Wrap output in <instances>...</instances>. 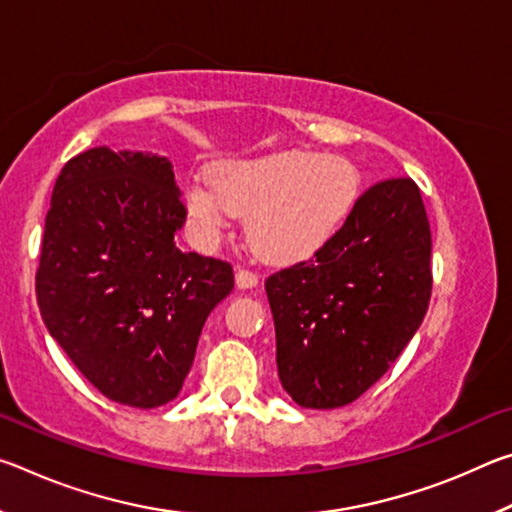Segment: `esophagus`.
Instances as JSON below:
<instances>
[{
    "label": "esophagus",
    "instance_id": "1",
    "mask_svg": "<svg viewBox=\"0 0 512 512\" xmlns=\"http://www.w3.org/2000/svg\"><path fill=\"white\" fill-rule=\"evenodd\" d=\"M235 280H237V287L239 289H253V287H257L259 277H257V273L248 271V268H237Z\"/></svg>",
    "mask_w": 512,
    "mask_h": 512
}]
</instances>
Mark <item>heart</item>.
<instances>
[{
	"label": "heart",
	"mask_w": 512,
	"mask_h": 512,
	"mask_svg": "<svg viewBox=\"0 0 512 512\" xmlns=\"http://www.w3.org/2000/svg\"><path fill=\"white\" fill-rule=\"evenodd\" d=\"M361 198L357 167L341 155L280 151L221 162L210 178L187 185L185 203L196 228L216 237L237 214L259 255L296 262L329 244Z\"/></svg>",
	"instance_id": "1"
}]
</instances>
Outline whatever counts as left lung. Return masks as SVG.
I'll use <instances>...</instances> for the list:
<instances>
[{"label": "left lung", "instance_id": "8db88e82", "mask_svg": "<svg viewBox=\"0 0 512 512\" xmlns=\"http://www.w3.org/2000/svg\"><path fill=\"white\" fill-rule=\"evenodd\" d=\"M431 282L420 189L411 178L381 180L329 244L264 284L284 391L305 409L357 400L413 339Z\"/></svg>", "mask_w": 512, "mask_h": 512}]
</instances>
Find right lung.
Wrapping results in <instances>:
<instances>
[{
  "instance_id": "obj_1",
  "label": "right lung",
  "mask_w": 512,
  "mask_h": 512,
  "mask_svg": "<svg viewBox=\"0 0 512 512\" xmlns=\"http://www.w3.org/2000/svg\"><path fill=\"white\" fill-rule=\"evenodd\" d=\"M185 219L162 155L97 146L69 160L54 185L38 307L49 334L112 402H171L207 316L235 287L228 262L178 248Z\"/></svg>"
}]
</instances>
